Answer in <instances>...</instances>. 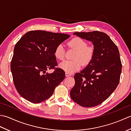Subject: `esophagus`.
<instances>
[{
    "instance_id": "obj_1",
    "label": "esophagus",
    "mask_w": 131,
    "mask_h": 131,
    "mask_svg": "<svg viewBox=\"0 0 131 131\" xmlns=\"http://www.w3.org/2000/svg\"><path fill=\"white\" fill-rule=\"evenodd\" d=\"M65 75H66V77H70V76H71V75H72V74H70V73H65Z\"/></svg>"
}]
</instances>
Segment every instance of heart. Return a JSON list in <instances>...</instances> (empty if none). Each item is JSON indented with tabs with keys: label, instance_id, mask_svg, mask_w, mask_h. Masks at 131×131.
Returning a JSON list of instances; mask_svg holds the SVG:
<instances>
[{
	"label": "heart",
	"instance_id": "1",
	"mask_svg": "<svg viewBox=\"0 0 131 131\" xmlns=\"http://www.w3.org/2000/svg\"><path fill=\"white\" fill-rule=\"evenodd\" d=\"M70 48L76 51L74 61L64 60L59 64V67L66 73H72L79 70L82 65H87L93 59L94 48L87 46L86 41L80 38H74L68 43ZM54 55L58 60H62L65 57V49L62 44L58 45L54 49Z\"/></svg>",
	"mask_w": 131,
	"mask_h": 131
}]
</instances>
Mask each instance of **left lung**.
I'll use <instances>...</instances> for the list:
<instances>
[{"mask_svg":"<svg viewBox=\"0 0 131 131\" xmlns=\"http://www.w3.org/2000/svg\"><path fill=\"white\" fill-rule=\"evenodd\" d=\"M73 35L92 41L94 54L87 67L75 74L71 98L83 107L96 106L105 101L119 84L122 68L119 50L104 32H75Z\"/></svg>","mask_w":131,"mask_h":131,"instance_id":"left-lung-1","label":"left lung"}]
</instances>
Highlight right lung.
Returning <instances> with one entry per match:
<instances>
[{
  "label": "right lung",
  "mask_w": 131,
  "mask_h": 131,
  "mask_svg": "<svg viewBox=\"0 0 131 131\" xmlns=\"http://www.w3.org/2000/svg\"><path fill=\"white\" fill-rule=\"evenodd\" d=\"M70 36L43 30L30 31L16 44L10 63L16 90L27 101L37 104L51 97L55 88L62 81L65 73L56 68L54 49ZM52 73H45L48 69Z\"/></svg>",
  "instance_id": "add662e5"
}]
</instances>
